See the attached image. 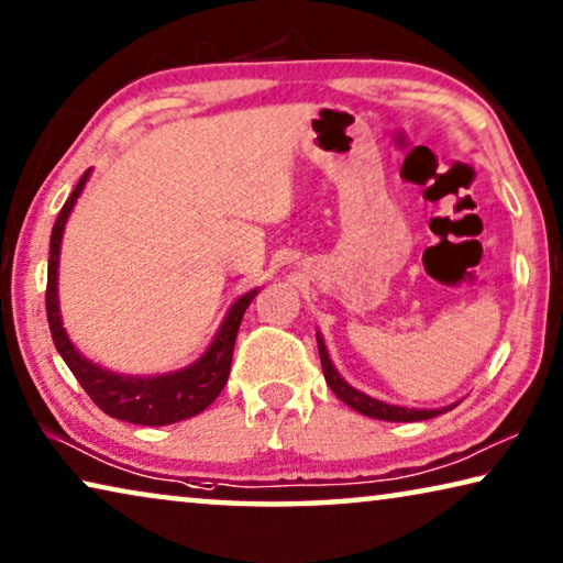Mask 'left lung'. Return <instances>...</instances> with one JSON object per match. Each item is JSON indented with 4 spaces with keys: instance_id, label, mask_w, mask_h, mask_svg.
I'll return each instance as SVG.
<instances>
[{
    "instance_id": "8db88e82",
    "label": "left lung",
    "mask_w": 563,
    "mask_h": 563,
    "mask_svg": "<svg viewBox=\"0 0 563 563\" xmlns=\"http://www.w3.org/2000/svg\"><path fill=\"white\" fill-rule=\"evenodd\" d=\"M316 341H318V354H321L325 384H329L331 391L343 401V405L356 409V412H362L366 417H374V419H384V422H419V419H432V417H438L442 412H448V409H452V407H457V401H455V405L442 407V409H407V407L387 405V401L368 397V394L351 387L349 382H343V376L335 372V366L331 364V358H329V351H325V343H323L321 333H316Z\"/></svg>"
}]
</instances>
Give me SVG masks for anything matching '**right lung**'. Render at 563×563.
<instances>
[{
	"label": "right lung",
	"mask_w": 563,
	"mask_h": 563,
	"mask_svg": "<svg viewBox=\"0 0 563 563\" xmlns=\"http://www.w3.org/2000/svg\"><path fill=\"white\" fill-rule=\"evenodd\" d=\"M88 176L90 169L80 176L78 184H75L73 195L67 197L60 214H57L53 234H49L45 306L55 349L60 351L63 362L75 374V379L80 382V387L88 391V397L93 399L108 417L123 419V422L131 424L164 427L205 412V409L220 397L224 384H228L234 339H238L242 316H245L247 306L253 303V298L257 296V288L234 300L228 316H224L220 331L214 335V341L209 343L205 354L187 368L158 376H125L113 374L103 366L88 362V358L73 346V341L67 339L60 318V300H57V263H60V242L65 222L67 217H70L82 187H86Z\"/></svg>",
	"instance_id": "obj_1"
}]
</instances>
